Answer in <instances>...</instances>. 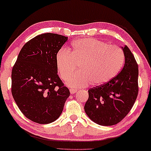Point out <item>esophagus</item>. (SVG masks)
<instances>
[{
	"label": "esophagus",
	"instance_id": "obj_1",
	"mask_svg": "<svg viewBox=\"0 0 151 151\" xmlns=\"http://www.w3.org/2000/svg\"><path fill=\"white\" fill-rule=\"evenodd\" d=\"M77 91V90L76 89H74V88H72V89H70V94L71 95H73L75 94V93Z\"/></svg>",
	"mask_w": 151,
	"mask_h": 151
}]
</instances>
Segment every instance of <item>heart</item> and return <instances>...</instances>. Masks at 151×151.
Segmentation results:
<instances>
[{"label": "heart", "mask_w": 151, "mask_h": 151, "mask_svg": "<svg viewBox=\"0 0 151 151\" xmlns=\"http://www.w3.org/2000/svg\"><path fill=\"white\" fill-rule=\"evenodd\" d=\"M124 62L120 47L91 37L75 40L68 51L61 50L56 56L57 70L64 81L79 64L80 71L66 82L71 88L87 87L89 83L94 86L106 84L118 75Z\"/></svg>", "instance_id": "1"}]
</instances>
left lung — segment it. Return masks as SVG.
<instances>
[{"label": "left lung", "instance_id": "left-lung-1", "mask_svg": "<svg viewBox=\"0 0 151 151\" xmlns=\"http://www.w3.org/2000/svg\"><path fill=\"white\" fill-rule=\"evenodd\" d=\"M125 63L118 75L104 85L88 91L85 111L93 122L112 126L125 118L134 104L138 93V68L127 45L122 47Z\"/></svg>", "mask_w": 151, "mask_h": 151}]
</instances>
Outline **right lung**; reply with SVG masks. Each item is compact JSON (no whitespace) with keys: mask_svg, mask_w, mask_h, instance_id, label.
<instances>
[{"mask_svg":"<svg viewBox=\"0 0 151 151\" xmlns=\"http://www.w3.org/2000/svg\"><path fill=\"white\" fill-rule=\"evenodd\" d=\"M68 37L46 33L23 45L11 73V93L26 118L53 122L63 112L70 91L58 75L56 56Z\"/></svg>","mask_w":151,"mask_h":151,"instance_id":"obj_1","label":"right lung"}]
</instances>
